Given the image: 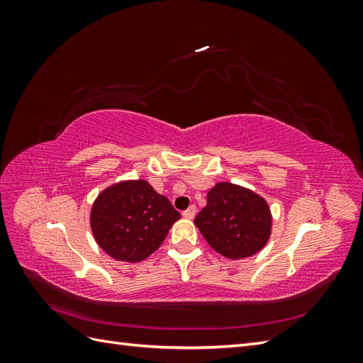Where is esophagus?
Listing matches in <instances>:
<instances>
[{"instance_id":"esophagus-1","label":"esophagus","mask_w":363,"mask_h":363,"mask_svg":"<svg viewBox=\"0 0 363 363\" xmlns=\"http://www.w3.org/2000/svg\"><path fill=\"white\" fill-rule=\"evenodd\" d=\"M195 213H196V207L192 204V206H189V207L186 208V211L183 212V216L188 218V219H192V218L195 216Z\"/></svg>"}]
</instances>
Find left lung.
<instances>
[{"label": "left lung", "mask_w": 363, "mask_h": 363, "mask_svg": "<svg viewBox=\"0 0 363 363\" xmlns=\"http://www.w3.org/2000/svg\"><path fill=\"white\" fill-rule=\"evenodd\" d=\"M194 223L207 244L228 259L256 255L271 235L267 201L232 183H218L208 191L207 204Z\"/></svg>", "instance_id": "1"}]
</instances>
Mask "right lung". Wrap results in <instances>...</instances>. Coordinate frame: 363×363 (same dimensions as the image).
I'll return each instance as SVG.
<instances>
[{"instance_id": "right-lung-1", "label": "right lung", "mask_w": 363, "mask_h": 363, "mask_svg": "<svg viewBox=\"0 0 363 363\" xmlns=\"http://www.w3.org/2000/svg\"><path fill=\"white\" fill-rule=\"evenodd\" d=\"M180 218L171 201L145 180L118 183L98 195L91 213L92 232L108 256L140 262L155 252Z\"/></svg>"}]
</instances>
